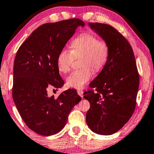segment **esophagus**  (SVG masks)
Wrapping results in <instances>:
<instances>
[{
	"instance_id": "1",
	"label": "esophagus",
	"mask_w": 154,
	"mask_h": 154,
	"mask_svg": "<svg viewBox=\"0 0 154 154\" xmlns=\"http://www.w3.org/2000/svg\"><path fill=\"white\" fill-rule=\"evenodd\" d=\"M77 93L79 96H81V97H83V90L81 89H79L77 90Z\"/></svg>"
}]
</instances>
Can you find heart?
<instances>
[{"instance_id": "b5f03b06", "label": "heart", "mask_w": 154, "mask_h": 154, "mask_svg": "<svg viewBox=\"0 0 154 154\" xmlns=\"http://www.w3.org/2000/svg\"><path fill=\"white\" fill-rule=\"evenodd\" d=\"M70 51L62 50L58 54L57 65L60 72L66 73L70 71L73 59L80 58V66L83 68L73 71L66 79L69 88L80 89L92 77V71H98L108 62L110 48L105 41L90 33H84L74 38L69 44Z\"/></svg>"}]
</instances>
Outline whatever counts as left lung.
I'll return each instance as SVG.
<instances>
[{
  "instance_id": "8db88e82",
  "label": "left lung",
  "mask_w": 154,
  "mask_h": 154,
  "mask_svg": "<svg viewBox=\"0 0 154 154\" xmlns=\"http://www.w3.org/2000/svg\"><path fill=\"white\" fill-rule=\"evenodd\" d=\"M110 48L108 62L84 92L90 108L86 123L97 134L110 135L123 127L133 114L139 88V73L131 45L113 26L88 23Z\"/></svg>"
}]
</instances>
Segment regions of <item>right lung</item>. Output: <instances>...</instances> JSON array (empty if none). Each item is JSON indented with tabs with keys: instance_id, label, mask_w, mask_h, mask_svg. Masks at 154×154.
I'll list each match as a JSON object with an SVG mask.
<instances>
[{
	"instance_id": "add662e5",
	"label": "right lung",
	"mask_w": 154,
	"mask_h": 154,
	"mask_svg": "<svg viewBox=\"0 0 154 154\" xmlns=\"http://www.w3.org/2000/svg\"><path fill=\"white\" fill-rule=\"evenodd\" d=\"M73 18L47 23L37 28L19 48L14 62L12 98L23 121L43 136L55 134L66 125L69 114L81 97L69 89L55 99L48 88H62L64 82L57 65L58 54L79 26Z\"/></svg>"
}]
</instances>
